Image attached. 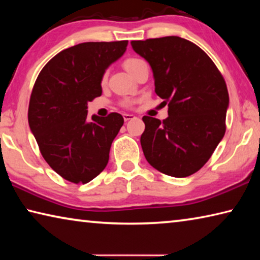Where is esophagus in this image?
<instances>
[{
  "label": "esophagus",
  "mask_w": 260,
  "mask_h": 260,
  "mask_svg": "<svg viewBox=\"0 0 260 260\" xmlns=\"http://www.w3.org/2000/svg\"><path fill=\"white\" fill-rule=\"evenodd\" d=\"M122 116H124V120L125 121L132 120V119H134V118H135L134 114H131V113H124V114H122Z\"/></svg>",
  "instance_id": "1"
}]
</instances>
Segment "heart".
I'll list each match as a JSON object with an SVG mask.
<instances>
[{"label":"heart","mask_w":260,"mask_h":260,"mask_svg":"<svg viewBox=\"0 0 260 260\" xmlns=\"http://www.w3.org/2000/svg\"><path fill=\"white\" fill-rule=\"evenodd\" d=\"M140 61H142V59H139V58H127L124 61V68L131 73L132 71H133L136 65L140 63ZM105 80H107V74H104L103 78H102V81L103 82ZM121 104L124 105V107H131V105L133 104V101H132V100H125V101H122Z\"/></svg>","instance_id":"obj_1"}]
</instances>
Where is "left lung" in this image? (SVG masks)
<instances>
[{
	"label": "left lung",
	"mask_w": 260,
	"mask_h": 260,
	"mask_svg": "<svg viewBox=\"0 0 260 260\" xmlns=\"http://www.w3.org/2000/svg\"><path fill=\"white\" fill-rule=\"evenodd\" d=\"M152 69L155 91L169 103L160 121L144 116L141 146L159 172L186 178L204 166L226 132L230 104L225 79L195 43L179 37L132 41Z\"/></svg>",
	"instance_id": "obj_1"
}]
</instances>
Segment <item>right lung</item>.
<instances>
[{
    "instance_id": "add662e5",
    "label": "right lung",
    "mask_w": 260,
    "mask_h": 260,
    "mask_svg": "<svg viewBox=\"0 0 260 260\" xmlns=\"http://www.w3.org/2000/svg\"><path fill=\"white\" fill-rule=\"evenodd\" d=\"M128 41L85 42L48 61L34 83L28 124L41 155L56 173L87 183L108 165L109 152L124 118L117 112L87 120V103L102 94L101 81Z\"/></svg>"
}]
</instances>
